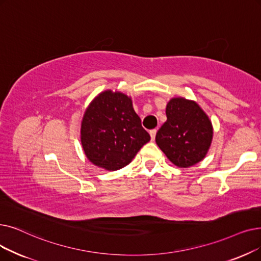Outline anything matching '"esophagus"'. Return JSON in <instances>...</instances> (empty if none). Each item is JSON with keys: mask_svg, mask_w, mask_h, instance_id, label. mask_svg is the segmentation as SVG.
<instances>
[{"mask_svg": "<svg viewBox=\"0 0 261 261\" xmlns=\"http://www.w3.org/2000/svg\"><path fill=\"white\" fill-rule=\"evenodd\" d=\"M150 138H151V141H153L155 139V134H156V130L155 129H152L150 130Z\"/></svg>", "mask_w": 261, "mask_h": 261, "instance_id": "obj_1", "label": "esophagus"}]
</instances>
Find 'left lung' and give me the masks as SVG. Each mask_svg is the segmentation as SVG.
<instances>
[{"label": "left lung", "mask_w": 261, "mask_h": 261, "mask_svg": "<svg viewBox=\"0 0 261 261\" xmlns=\"http://www.w3.org/2000/svg\"><path fill=\"white\" fill-rule=\"evenodd\" d=\"M166 117L156 132L155 142L169 161L179 167H190L201 161L213 134L206 113L194 101L173 98L167 103Z\"/></svg>", "instance_id": "8db88e82"}]
</instances>
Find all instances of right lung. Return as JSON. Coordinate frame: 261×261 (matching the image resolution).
<instances>
[{
    "label": "right lung",
    "instance_id": "1",
    "mask_svg": "<svg viewBox=\"0 0 261 261\" xmlns=\"http://www.w3.org/2000/svg\"><path fill=\"white\" fill-rule=\"evenodd\" d=\"M149 141V133L126 95L107 90L85 111L81 142L88 160L99 167L108 171L124 167Z\"/></svg>",
    "mask_w": 261,
    "mask_h": 261
}]
</instances>
